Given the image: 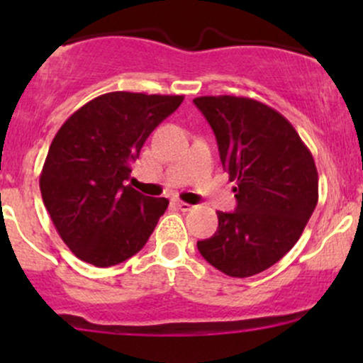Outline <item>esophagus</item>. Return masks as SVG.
<instances>
[{"label": "esophagus", "instance_id": "esophagus-1", "mask_svg": "<svg viewBox=\"0 0 363 363\" xmlns=\"http://www.w3.org/2000/svg\"><path fill=\"white\" fill-rule=\"evenodd\" d=\"M174 206L179 208V210H181V211H189V210H193V206H191L189 203L179 201V199H174Z\"/></svg>", "mask_w": 363, "mask_h": 363}]
</instances>
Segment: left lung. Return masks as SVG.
Segmentation results:
<instances>
[{
	"instance_id": "1",
	"label": "left lung",
	"mask_w": 363,
	"mask_h": 363,
	"mask_svg": "<svg viewBox=\"0 0 363 363\" xmlns=\"http://www.w3.org/2000/svg\"><path fill=\"white\" fill-rule=\"evenodd\" d=\"M194 104L237 184L235 211H216L218 228L198 249L228 277H252L301 239L319 198L314 158L290 121L266 104L235 95H205Z\"/></svg>"
}]
</instances>
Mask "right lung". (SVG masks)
Returning <instances> with one entry per match:
<instances>
[{
    "mask_svg": "<svg viewBox=\"0 0 363 363\" xmlns=\"http://www.w3.org/2000/svg\"><path fill=\"white\" fill-rule=\"evenodd\" d=\"M182 95L111 91L73 112L54 136L39 186L62 242L106 268L143 249L169 199L128 184L131 162Z\"/></svg>",
    "mask_w": 363,
    "mask_h": 363,
    "instance_id": "right-lung-1",
    "label": "right lung"
}]
</instances>
